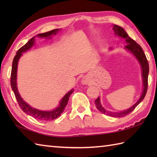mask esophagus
Instances as JSON below:
<instances>
[{
    "instance_id": "1",
    "label": "esophagus",
    "mask_w": 157,
    "mask_h": 157,
    "mask_svg": "<svg viewBox=\"0 0 157 157\" xmlns=\"http://www.w3.org/2000/svg\"><path fill=\"white\" fill-rule=\"evenodd\" d=\"M82 83H83V84H88V79L86 78H83V79H82Z\"/></svg>"
}]
</instances>
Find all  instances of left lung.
Wrapping results in <instances>:
<instances>
[{
	"instance_id": "1",
	"label": "left lung",
	"mask_w": 157,
	"mask_h": 157,
	"mask_svg": "<svg viewBox=\"0 0 157 157\" xmlns=\"http://www.w3.org/2000/svg\"><path fill=\"white\" fill-rule=\"evenodd\" d=\"M113 29H114V31L117 35L119 36V37H121L125 40L127 45L125 46V48L127 50H128L129 51L131 52L132 54H134L136 59L138 60L139 63H140L142 71L143 86H144V88H143L144 89H143V92L140 96V98L138 100V101L136 102L135 105H133L131 108H129L128 110H125V111H123L121 112H111L106 111V110H105L102 106L101 102H100L99 97L95 101V105L98 111H101L103 114L112 117H122L128 115L130 113L134 111L136 106H137L140 103L143 101V99L144 98L148 89V77L149 72V65L147 61V59H146V56L141 46L135 40H134L129 37L124 30V29L117 25H113Z\"/></svg>"
}]
</instances>
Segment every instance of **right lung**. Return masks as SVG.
Listing matches in <instances>:
<instances>
[{"label":"right lung","mask_w":157,"mask_h":157,"mask_svg":"<svg viewBox=\"0 0 157 157\" xmlns=\"http://www.w3.org/2000/svg\"><path fill=\"white\" fill-rule=\"evenodd\" d=\"M57 31L58 29H55L48 32L40 34L38 35V36L41 38H47L48 36H51L52 34H55ZM34 38L35 37H33L32 38H31L24 46H23L21 48H20L17 51V54L15 56L14 59H13L11 73V86L13 92H14L15 98L17 99V101L18 102L19 107L21 108V109L23 112L25 113L26 114L33 117L35 119L40 120V121H51V120H54L59 117L61 115V113H63V112L65 111V108L66 105H67L69 98L73 92V90H71V91H69L68 93H67L65 95L64 97L62 98L61 102H60L59 104V106L57 108L51 111H42L31 107V106H29V105H28L27 103L23 101V100L20 97V95L17 90V88L16 79L18 61L19 58L21 57L22 52L28 51V49L30 48L34 44Z\"/></svg>","instance_id":"1"}]
</instances>
